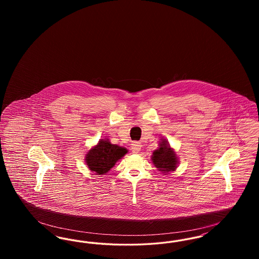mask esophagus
I'll return each mask as SVG.
<instances>
[{
  "label": "esophagus",
  "instance_id": "1",
  "mask_svg": "<svg viewBox=\"0 0 259 259\" xmlns=\"http://www.w3.org/2000/svg\"><path fill=\"white\" fill-rule=\"evenodd\" d=\"M141 148H142V144L139 142H133L131 144V149L134 153H138L141 150Z\"/></svg>",
  "mask_w": 259,
  "mask_h": 259
}]
</instances>
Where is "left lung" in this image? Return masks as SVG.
<instances>
[{
    "label": "left lung",
    "mask_w": 259,
    "mask_h": 259,
    "mask_svg": "<svg viewBox=\"0 0 259 259\" xmlns=\"http://www.w3.org/2000/svg\"><path fill=\"white\" fill-rule=\"evenodd\" d=\"M151 160L154 166L165 175L175 171L179 163L175 150L165 139L161 140L159 148L153 151Z\"/></svg>",
    "instance_id": "left-lung-1"
}]
</instances>
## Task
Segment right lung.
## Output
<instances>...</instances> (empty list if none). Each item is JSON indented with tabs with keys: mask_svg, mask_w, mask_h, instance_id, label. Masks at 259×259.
<instances>
[{
	"mask_svg": "<svg viewBox=\"0 0 259 259\" xmlns=\"http://www.w3.org/2000/svg\"><path fill=\"white\" fill-rule=\"evenodd\" d=\"M128 152L125 148L112 145L110 141L100 140L98 145L93 147L87 153L85 162L88 168L98 175L109 172L115 163L121 159Z\"/></svg>",
	"mask_w": 259,
	"mask_h": 259,
	"instance_id": "1",
	"label": "right lung"
}]
</instances>
